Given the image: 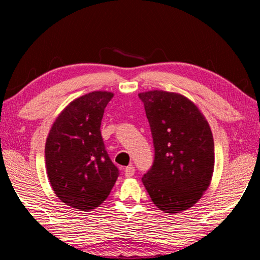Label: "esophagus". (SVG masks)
Returning <instances> with one entry per match:
<instances>
[{
  "label": "esophagus",
  "instance_id": "obj_1",
  "mask_svg": "<svg viewBox=\"0 0 260 260\" xmlns=\"http://www.w3.org/2000/svg\"><path fill=\"white\" fill-rule=\"evenodd\" d=\"M134 173H135V169H134V166H133V165L127 166L126 169H125V177H126V178H131V177H133Z\"/></svg>",
  "mask_w": 260,
  "mask_h": 260
}]
</instances>
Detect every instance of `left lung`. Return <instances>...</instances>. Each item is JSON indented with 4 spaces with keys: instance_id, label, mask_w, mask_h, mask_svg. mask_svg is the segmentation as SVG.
I'll list each match as a JSON object with an SVG mask.
<instances>
[{
    "instance_id": "1",
    "label": "left lung",
    "mask_w": 260,
    "mask_h": 260,
    "mask_svg": "<svg viewBox=\"0 0 260 260\" xmlns=\"http://www.w3.org/2000/svg\"><path fill=\"white\" fill-rule=\"evenodd\" d=\"M150 125L155 159L142 182L158 209L174 214L197 203L214 169L212 132L199 108L181 94H139Z\"/></svg>"
}]
</instances>
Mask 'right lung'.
<instances>
[{"mask_svg":"<svg viewBox=\"0 0 260 260\" xmlns=\"http://www.w3.org/2000/svg\"><path fill=\"white\" fill-rule=\"evenodd\" d=\"M110 91H91L59 113L46 142L47 174L56 196L69 206L91 211L107 200L119 170L110 159L101 135Z\"/></svg>","mask_w":260,"mask_h":260,"instance_id":"obj_1","label":"right lung"}]
</instances>
